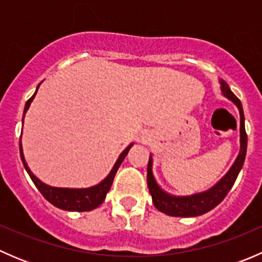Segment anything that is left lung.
Instances as JSON below:
<instances>
[{"label": "left lung", "instance_id": "left-lung-1", "mask_svg": "<svg viewBox=\"0 0 262 262\" xmlns=\"http://www.w3.org/2000/svg\"><path fill=\"white\" fill-rule=\"evenodd\" d=\"M222 84V91L223 95L233 101L237 105L239 110V116H241V150L237 157L236 162L231 167L226 176L222 179L215 186L212 187L210 190L205 192H200V194L191 195V196H172L168 195L167 192L163 191L156 182L155 178L152 175V160L148 161V167H147V184L148 189H149L150 195H152V200L155 207L157 208L160 212L167 214L171 216H196L202 215V214L208 213L215 208L222 200L226 198L228 194L229 190L233 186L234 181H236L237 176H238L239 171H241L242 166H244L245 158H246V150H247V134H246L245 129V116H244V109H242V104L239 101L238 97L231 91L228 83L224 81H221Z\"/></svg>", "mask_w": 262, "mask_h": 262}]
</instances>
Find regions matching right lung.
Segmentation results:
<instances>
[{"mask_svg":"<svg viewBox=\"0 0 262 262\" xmlns=\"http://www.w3.org/2000/svg\"><path fill=\"white\" fill-rule=\"evenodd\" d=\"M39 86H40V84H39ZM39 86H38V89H39ZM36 91H38V90H36ZM35 94H34L33 96H31L30 99L26 101L25 109H24L23 123H24V116H25L26 110H28L29 106H30L31 101H33V99L35 97ZM20 139H21V137H20ZM130 147H132V144L126 148L123 153H121L120 157H119L118 161H116L115 166L113 167L112 172L109 173V176H107V178L105 179L101 184L96 185V186H94V187H90V189H80V190L52 187V186H48V185L43 184L40 180H38V179H36L35 176L31 173V171L29 170L28 165H26L25 160H24L21 141H20V156H21V160H23L24 167H25V170L28 171L30 179L33 180L34 184H35V186L38 187L39 191L41 192V195H43V196L48 200L50 204H53L54 207L59 208V209H63V210H71V212H89V210H92V209H95V208L99 207V205L105 200L107 191L110 190V187H112V185H113V181H114L116 171H118L119 166L121 165V162H123V160L125 158V156L128 155Z\"/></svg>","mask_w":262,"mask_h":262,"instance_id":"right-lung-1","label":"right lung"}]
</instances>
